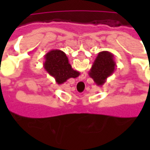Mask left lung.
<instances>
[{
	"instance_id": "8db88e82",
	"label": "left lung",
	"mask_w": 150,
	"mask_h": 150,
	"mask_svg": "<svg viewBox=\"0 0 150 150\" xmlns=\"http://www.w3.org/2000/svg\"><path fill=\"white\" fill-rule=\"evenodd\" d=\"M116 67L112 54L109 51H101L95 59L88 75L94 80L96 84L102 86L107 79L114 73Z\"/></svg>"
}]
</instances>
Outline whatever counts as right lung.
Instances as JSON below:
<instances>
[{"mask_svg": "<svg viewBox=\"0 0 150 150\" xmlns=\"http://www.w3.org/2000/svg\"><path fill=\"white\" fill-rule=\"evenodd\" d=\"M43 67L50 75L55 79L58 84H62L70 78H76L79 72L72 68L66 54L60 50H51L46 53Z\"/></svg>", "mask_w": 150, "mask_h": 150, "instance_id": "add662e5", "label": "right lung"}]
</instances>
